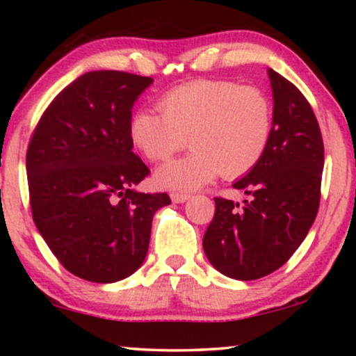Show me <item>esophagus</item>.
<instances>
[{
  "mask_svg": "<svg viewBox=\"0 0 356 356\" xmlns=\"http://www.w3.org/2000/svg\"><path fill=\"white\" fill-rule=\"evenodd\" d=\"M170 197H172L173 202L183 204V202H186L191 196H189V194H186V193H172V194H170Z\"/></svg>",
  "mask_w": 356,
  "mask_h": 356,
  "instance_id": "obj_1",
  "label": "esophagus"
}]
</instances>
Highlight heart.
I'll return each instance as SVG.
<instances>
[{"label":"heart","mask_w":356,"mask_h":356,"mask_svg":"<svg viewBox=\"0 0 356 356\" xmlns=\"http://www.w3.org/2000/svg\"><path fill=\"white\" fill-rule=\"evenodd\" d=\"M157 111L131 116V143L145 159L163 162L188 144L186 157L162 165L155 181L167 189H197L218 173L233 179L250 173L264 157L272 136L270 99L252 86L201 79L173 87Z\"/></svg>","instance_id":"obj_1"}]
</instances>
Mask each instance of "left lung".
Wrapping results in <instances>:
<instances>
[{
    "mask_svg": "<svg viewBox=\"0 0 356 356\" xmlns=\"http://www.w3.org/2000/svg\"><path fill=\"white\" fill-rule=\"evenodd\" d=\"M274 97L270 143L261 162L233 188L250 199L243 206L216 197L204 235L207 259L223 275L256 280L279 269L308 235L319 209L324 144L305 95L267 70Z\"/></svg>",
    "mask_w": 356,
    "mask_h": 356,
    "instance_id": "obj_1",
    "label": "left lung"
}]
</instances>
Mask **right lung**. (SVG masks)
<instances>
[{
  "mask_svg": "<svg viewBox=\"0 0 356 356\" xmlns=\"http://www.w3.org/2000/svg\"><path fill=\"white\" fill-rule=\"evenodd\" d=\"M154 79L90 71L63 89L42 115L26 168L37 230L66 270L95 284L123 280L143 266L154 213L167 193L136 191L149 168L133 152L134 102Z\"/></svg>",
  "mask_w": 356,
  "mask_h": 356,
  "instance_id": "1",
  "label": "right lung"
}]
</instances>
